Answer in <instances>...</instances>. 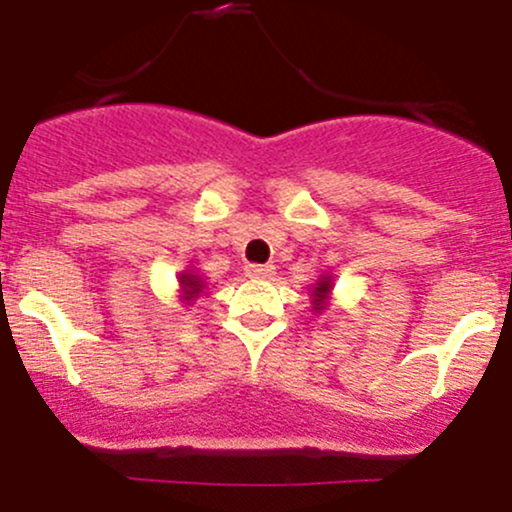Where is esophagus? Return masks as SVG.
<instances>
[{
    "label": "esophagus",
    "instance_id": "34e87169",
    "mask_svg": "<svg viewBox=\"0 0 512 512\" xmlns=\"http://www.w3.org/2000/svg\"><path fill=\"white\" fill-rule=\"evenodd\" d=\"M247 278H257V280H265L275 275V267L272 265H247L245 267Z\"/></svg>",
    "mask_w": 512,
    "mask_h": 512
}]
</instances>
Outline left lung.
<instances>
[{
	"instance_id": "obj_1",
	"label": "left lung",
	"mask_w": 512,
	"mask_h": 512,
	"mask_svg": "<svg viewBox=\"0 0 512 512\" xmlns=\"http://www.w3.org/2000/svg\"><path fill=\"white\" fill-rule=\"evenodd\" d=\"M331 290H333L331 275H323V278H318V283L313 285V310H315V313L326 310V303H328V295H331Z\"/></svg>"
}]
</instances>
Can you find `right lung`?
I'll return each instance as SVG.
<instances>
[{"label": "right lung", "mask_w": 512, "mask_h": 512, "mask_svg": "<svg viewBox=\"0 0 512 512\" xmlns=\"http://www.w3.org/2000/svg\"><path fill=\"white\" fill-rule=\"evenodd\" d=\"M179 285H181V293H184V300L199 298V293H202V288H204L202 278H199V275H194V272H181Z\"/></svg>", "instance_id": "1"}]
</instances>
